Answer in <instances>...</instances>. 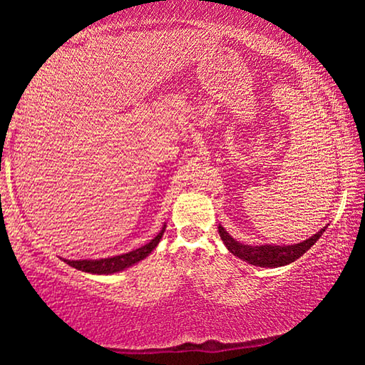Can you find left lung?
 <instances>
[{
	"mask_svg": "<svg viewBox=\"0 0 365 365\" xmlns=\"http://www.w3.org/2000/svg\"><path fill=\"white\" fill-rule=\"evenodd\" d=\"M324 227L322 230H319L316 235H312L311 238L304 240L302 243L298 245H288V246H272V245H261V246H250L235 242V240L227 233V230L222 225H219V233L222 242L225 243L227 250L243 261L250 262L252 265H259V267H280V265H287L289 262H294L296 259H299L307 250H311V246L322 237L325 232Z\"/></svg>",
	"mask_w": 365,
	"mask_h": 365,
	"instance_id": "1",
	"label": "left lung"
}]
</instances>
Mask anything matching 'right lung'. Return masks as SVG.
Segmentation results:
<instances>
[{"instance_id": "right-lung-1", "label": "right lung", "mask_w": 365, "mask_h": 365, "mask_svg": "<svg viewBox=\"0 0 365 365\" xmlns=\"http://www.w3.org/2000/svg\"><path fill=\"white\" fill-rule=\"evenodd\" d=\"M165 230V225L163 227L156 237H154L150 243H146L145 246H141L138 250H133L130 252H125V255L120 256H114V257H104V259H80V261H69V259H63L66 264H69L71 267L82 270V272H88V274H98V275H109L114 274V272H120L123 269L130 267V265L140 262L141 259H145L150 252L156 248L158 243L160 242Z\"/></svg>"}]
</instances>
